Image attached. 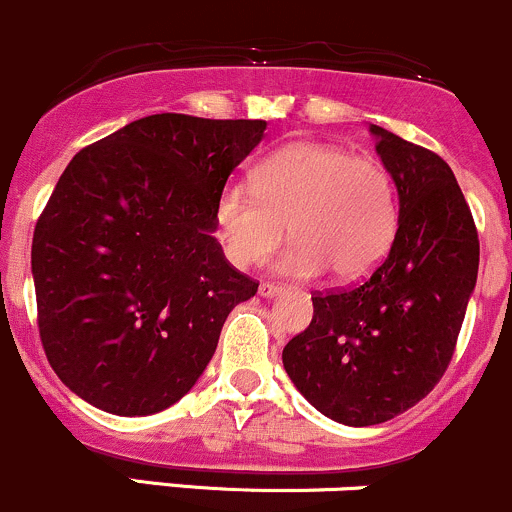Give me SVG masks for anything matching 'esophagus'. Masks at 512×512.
Masks as SVG:
<instances>
[{
	"instance_id": "34e87169",
	"label": "esophagus",
	"mask_w": 512,
	"mask_h": 512,
	"mask_svg": "<svg viewBox=\"0 0 512 512\" xmlns=\"http://www.w3.org/2000/svg\"><path fill=\"white\" fill-rule=\"evenodd\" d=\"M282 284H274V282H262L260 284V294L262 297H277V294H282Z\"/></svg>"
}]
</instances>
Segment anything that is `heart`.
Here are the masks:
<instances>
[{"label": "heart", "mask_w": 512, "mask_h": 512, "mask_svg": "<svg viewBox=\"0 0 512 512\" xmlns=\"http://www.w3.org/2000/svg\"><path fill=\"white\" fill-rule=\"evenodd\" d=\"M274 260L287 277L336 279L370 274L395 240L397 186L387 166L333 144L294 142L252 169V186L228 181L213 206V233L238 267L260 265L287 233Z\"/></svg>", "instance_id": "heart-1"}]
</instances>
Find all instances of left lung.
<instances>
[{"label":"left lung","mask_w":512,"mask_h":512,"mask_svg":"<svg viewBox=\"0 0 512 512\" xmlns=\"http://www.w3.org/2000/svg\"><path fill=\"white\" fill-rule=\"evenodd\" d=\"M400 198L385 260L348 289L311 294L314 319L284 346L292 383L326 417L370 427L439 383L476 287L478 230L439 154L370 125Z\"/></svg>","instance_id":"8db88e82"}]
</instances>
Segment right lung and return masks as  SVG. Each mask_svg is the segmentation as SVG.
Returning <instances> with one entry per match:
<instances>
[{
	"instance_id": "right-lung-1",
	"label": "right lung",
	"mask_w": 512,
	"mask_h": 512,
	"mask_svg": "<svg viewBox=\"0 0 512 512\" xmlns=\"http://www.w3.org/2000/svg\"><path fill=\"white\" fill-rule=\"evenodd\" d=\"M265 120L161 112L80 149L31 242L48 363L98 410L134 417L179 402L220 328L260 282L213 238L228 176Z\"/></svg>"
}]
</instances>
